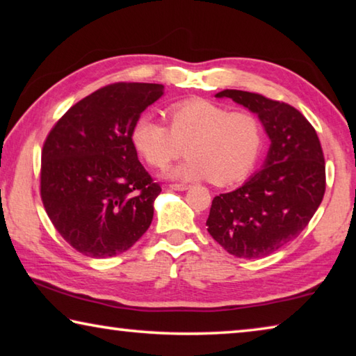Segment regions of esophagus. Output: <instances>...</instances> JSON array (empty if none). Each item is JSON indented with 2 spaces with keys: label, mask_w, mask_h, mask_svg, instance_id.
I'll use <instances>...</instances> for the list:
<instances>
[{
  "label": "esophagus",
  "mask_w": 356,
  "mask_h": 356,
  "mask_svg": "<svg viewBox=\"0 0 356 356\" xmlns=\"http://www.w3.org/2000/svg\"><path fill=\"white\" fill-rule=\"evenodd\" d=\"M170 188L176 190V191H185V190L190 188V185H186V184H171Z\"/></svg>",
  "instance_id": "obj_1"
}]
</instances>
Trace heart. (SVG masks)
<instances>
[{
    "label": "heart",
    "instance_id": "heart-1",
    "mask_svg": "<svg viewBox=\"0 0 356 356\" xmlns=\"http://www.w3.org/2000/svg\"><path fill=\"white\" fill-rule=\"evenodd\" d=\"M170 127L150 114L136 120L131 140L143 159L165 168L184 154L188 156L171 170L182 180L210 179L227 185L248 176L264 146L261 119L250 111H231L204 99L177 102L166 110Z\"/></svg>",
    "mask_w": 356,
    "mask_h": 356
}]
</instances>
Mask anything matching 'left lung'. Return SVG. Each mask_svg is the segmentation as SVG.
<instances>
[{"label":"left lung","instance_id":"obj_1","mask_svg":"<svg viewBox=\"0 0 356 356\" xmlns=\"http://www.w3.org/2000/svg\"><path fill=\"white\" fill-rule=\"evenodd\" d=\"M256 113L270 138L264 170L240 188L215 196L207 231L229 254L265 257L298 237L325 195V159L316 130L297 108L262 94L225 89Z\"/></svg>","mask_w":356,"mask_h":356}]
</instances>
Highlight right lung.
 <instances>
[{
    "label": "right lung",
    "mask_w": 356,
    "mask_h": 356,
    "mask_svg": "<svg viewBox=\"0 0 356 356\" xmlns=\"http://www.w3.org/2000/svg\"><path fill=\"white\" fill-rule=\"evenodd\" d=\"M163 84L113 83L78 102L42 147L40 197L72 248L113 257L131 248L154 218L161 186L138 160L131 131Z\"/></svg>",
    "instance_id": "right-lung-1"
}]
</instances>
